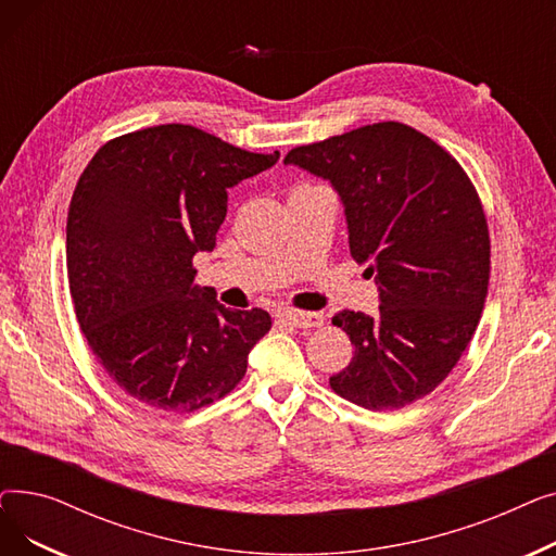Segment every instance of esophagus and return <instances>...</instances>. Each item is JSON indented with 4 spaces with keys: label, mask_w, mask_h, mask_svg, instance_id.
Instances as JSON below:
<instances>
[{
    "label": "esophagus",
    "mask_w": 556,
    "mask_h": 556,
    "mask_svg": "<svg viewBox=\"0 0 556 556\" xmlns=\"http://www.w3.org/2000/svg\"><path fill=\"white\" fill-rule=\"evenodd\" d=\"M277 319L281 323L293 325L298 329H315V327H323L325 325V315L323 313H306V311H277Z\"/></svg>",
    "instance_id": "esophagus-1"
}]
</instances>
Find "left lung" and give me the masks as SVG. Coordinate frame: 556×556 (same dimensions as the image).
I'll use <instances>...</instances> for the list:
<instances>
[{
  "instance_id": "obj_1",
  "label": "left lung",
  "mask_w": 556,
  "mask_h": 556,
  "mask_svg": "<svg viewBox=\"0 0 556 556\" xmlns=\"http://www.w3.org/2000/svg\"><path fill=\"white\" fill-rule=\"evenodd\" d=\"M338 191L349 250L378 286V313L340 311L354 358L329 378L367 410L430 394L469 346L486 300L489 227L469 175L424 132L381 122L298 146L283 160Z\"/></svg>"
}]
</instances>
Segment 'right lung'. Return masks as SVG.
Wrapping results in <instances>:
<instances>
[{
	"label": "right lung",
	"mask_w": 556,
	"mask_h": 556,
	"mask_svg": "<svg viewBox=\"0 0 556 556\" xmlns=\"http://www.w3.org/2000/svg\"><path fill=\"white\" fill-rule=\"evenodd\" d=\"M279 153L164 124L103 143L67 214V277L87 344L112 381L164 413H193L241 383L266 311H231L193 283L216 248L227 189Z\"/></svg>",
	"instance_id": "1"
}]
</instances>
